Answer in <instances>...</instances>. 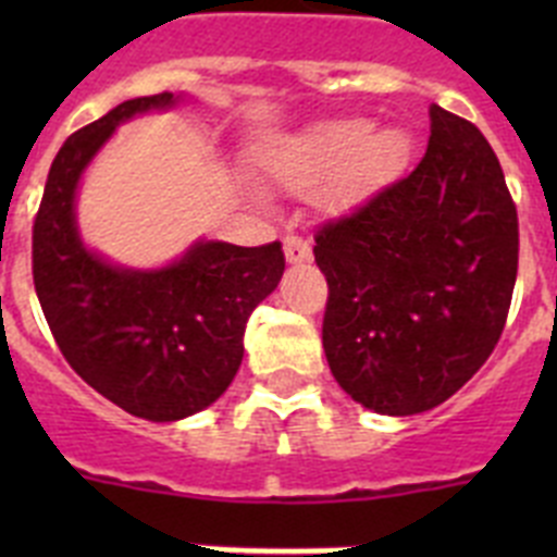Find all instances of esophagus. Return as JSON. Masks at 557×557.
Segmentation results:
<instances>
[{
	"label": "esophagus",
	"mask_w": 557,
	"mask_h": 557,
	"mask_svg": "<svg viewBox=\"0 0 557 557\" xmlns=\"http://www.w3.org/2000/svg\"><path fill=\"white\" fill-rule=\"evenodd\" d=\"M284 256H287L289 264H304L312 259V248L304 236H287L284 239Z\"/></svg>",
	"instance_id": "34e87169"
}]
</instances>
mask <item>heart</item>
I'll use <instances>...</instances> for the list:
<instances>
[{
    "label": "heart",
    "mask_w": 557,
    "mask_h": 557,
    "mask_svg": "<svg viewBox=\"0 0 557 557\" xmlns=\"http://www.w3.org/2000/svg\"><path fill=\"white\" fill-rule=\"evenodd\" d=\"M410 161L401 127H373L366 116H339L287 133L270 145L268 166L287 189L314 195L332 211H351L376 198Z\"/></svg>",
    "instance_id": "b5f03b06"
}]
</instances>
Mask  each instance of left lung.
<instances>
[{
    "instance_id": "obj_1",
    "label": "left lung",
    "mask_w": 557,
    "mask_h": 557,
    "mask_svg": "<svg viewBox=\"0 0 557 557\" xmlns=\"http://www.w3.org/2000/svg\"><path fill=\"white\" fill-rule=\"evenodd\" d=\"M430 116L421 164L314 236L329 368L382 416L444 405L480 371L519 264L516 206L491 145L441 106Z\"/></svg>"
}]
</instances>
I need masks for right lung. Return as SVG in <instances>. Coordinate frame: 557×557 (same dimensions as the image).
<instances>
[{
	"instance_id": "add662e5",
	"label": "right lung",
	"mask_w": 557,
	"mask_h": 557,
	"mask_svg": "<svg viewBox=\"0 0 557 557\" xmlns=\"http://www.w3.org/2000/svg\"><path fill=\"white\" fill-rule=\"evenodd\" d=\"M184 100L136 97L72 133L33 225V282L58 348L83 382L147 421H181L228 391L250 312L284 273L278 243L239 248L203 236L161 268H127L83 239L77 191L88 164L116 127Z\"/></svg>"
}]
</instances>
